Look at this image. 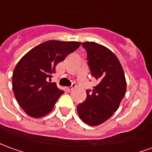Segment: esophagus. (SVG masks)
<instances>
[{"label":"esophagus","instance_id":"obj_1","mask_svg":"<svg viewBox=\"0 0 152 152\" xmlns=\"http://www.w3.org/2000/svg\"><path fill=\"white\" fill-rule=\"evenodd\" d=\"M74 89V87L73 86H69V87H66V91H67V92H70V91H72Z\"/></svg>","mask_w":152,"mask_h":152}]
</instances>
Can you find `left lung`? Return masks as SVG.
Returning a JSON list of instances; mask_svg holds the SVG:
<instances>
[{
	"mask_svg": "<svg viewBox=\"0 0 152 152\" xmlns=\"http://www.w3.org/2000/svg\"><path fill=\"white\" fill-rule=\"evenodd\" d=\"M88 65L92 76L98 81L92 91H86L85 102L77 106L80 119L88 125L104 123L118 109L127 90L120 61L111 50L94 42H85Z\"/></svg>",
	"mask_w": 152,
	"mask_h": 152,
	"instance_id": "1",
	"label": "left lung"
}]
</instances>
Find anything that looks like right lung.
Returning a JSON list of instances; mask_svg holds the SVG:
<instances>
[{
    "label": "right lung",
    "instance_id": "obj_1",
    "mask_svg": "<svg viewBox=\"0 0 152 152\" xmlns=\"http://www.w3.org/2000/svg\"><path fill=\"white\" fill-rule=\"evenodd\" d=\"M80 45L76 41L49 40L21 58L14 69L12 87L16 100L32 118H41L53 109L64 91L51 81L56 66Z\"/></svg>",
    "mask_w": 152,
    "mask_h": 152
}]
</instances>
